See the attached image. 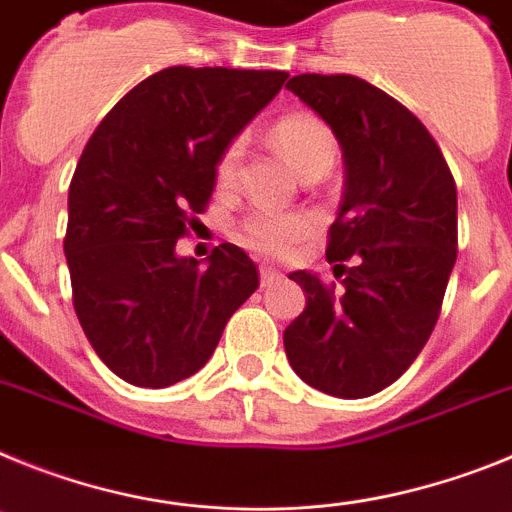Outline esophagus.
Segmentation results:
<instances>
[{
    "label": "esophagus",
    "mask_w": 512,
    "mask_h": 512,
    "mask_svg": "<svg viewBox=\"0 0 512 512\" xmlns=\"http://www.w3.org/2000/svg\"><path fill=\"white\" fill-rule=\"evenodd\" d=\"M283 278L281 270L270 268V265H262L260 268V283L262 286H273V283H278Z\"/></svg>",
    "instance_id": "34e87169"
}]
</instances>
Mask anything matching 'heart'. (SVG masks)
Returning a JSON list of instances; mask_svg holds the SVG:
<instances>
[{
  "instance_id": "obj_1",
  "label": "heart",
  "mask_w": 512,
  "mask_h": 512,
  "mask_svg": "<svg viewBox=\"0 0 512 512\" xmlns=\"http://www.w3.org/2000/svg\"><path fill=\"white\" fill-rule=\"evenodd\" d=\"M273 144L281 149L293 170L301 177L309 172H330L337 159V139L324 121L306 113H293L275 121ZM242 162V141L231 139L216 159V180L231 185L237 180ZM239 242L260 255L283 257L293 252L311 234V219L304 213L250 211L237 226Z\"/></svg>"
}]
</instances>
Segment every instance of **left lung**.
<instances>
[{"instance_id": "1", "label": "left lung", "mask_w": 512, "mask_h": 512, "mask_svg": "<svg viewBox=\"0 0 512 512\" xmlns=\"http://www.w3.org/2000/svg\"><path fill=\"white\" fill-rule=\"evenodd\" d=\"M286 87L340 141L345 195L327 234L337 283L288 275L306 309L283 345L314 389L371 397L415 363L441 317L459 247L456 182L420 118L366 79L299 74Z\"/></svg>"}]
</instances>
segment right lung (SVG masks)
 <instances>
[{
	"instance_id": "add662e5",
	"label": "right lung",
	"mask_w": 512,
	"mask_h": 512,
	"mask_svg": "<svg viewBox=\"0 0 512 512\" xmlns=\"http://www.w3.org/2000/svg\"><path fill=\"white\" fill-rule=\"evenodd\" d=\"M286 71L170 66L136 84L95 128L69 185L71 301L100 361L164 389L201 371L257 291V265L219 244L208 268L175 255L201 224L216 159L286 82Z\"/></svg>"
}]
</instances>
